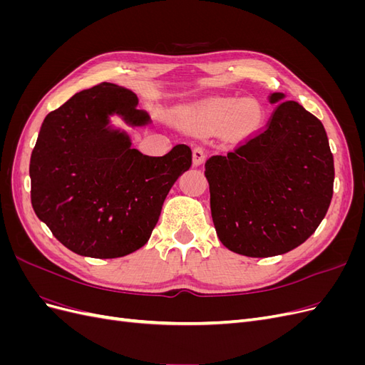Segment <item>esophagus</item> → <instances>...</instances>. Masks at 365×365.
Here are the masks:
<instances>
[{"mask_svg":"<svg viewBox=\"0 0 365 365\" xmlns=\"http://www.w3.org/2000/svg\"><path fill=\"white\" fill-rule=\"evenodd\" d=\"M204 160H205V150H204V148L196 146L193 149V164L195 165H200V164L204 163Z\"/></svg>","mask_w":365,"mask_h":365,"instance_id":"1","label":"esophagus"}]
</instances>
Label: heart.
Masks as SVG:
<instances>
[{
  "label": "heart",
  "mask_w": 365,
  "mask_h": 365,
  "mask_svg": "<svg viewBox=\"0 0 365 365\" xmlns=\"http://www.w3.org/2000/svg\"><path fill=\"white\" fill-rule=\"evenodd\" d=\"M262 106L254 98H215L187 114V123L196 129H217L227 125L237 135L257 129L262 121Z\"/></svg>",
  "instance_id": "heart-1"
}]
</instances>
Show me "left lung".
Here are the masks:
<instances>
[{"instance_id": "8db88e82", "label": "left lung", "mask_w": 365, "mask_h": 365, "mask_svg": "<svg viewBox=\"0 0 365 365\" xmlns=\"http://www.w3.org/2000/svg\"><path fill=\"white\" fill-rule=\"evenodd\" d=\"M283 93L267 129L205 163L219 240L248 257L284 254L314 235L334 195V157L322 121Z\"/></svg>"}]
</instances>
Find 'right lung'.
<instances>
[{
  "mask_svg": "<svg viewBox=\"0 0 365 365\" xmlns=\"http://www.w3.org/2000/svg\"><path fill=\"white\" fill-rule=\"evenodd\" d=\"M137 96L114 83L74 94L41 126L30 158L31 205L62 245L79 256L115 259L146 245L169 190L190 169L192 150L176 145L164 157L130 148L125 130L146 126Z\"/></svg>",
  "mask_w": 365,
  "mask_h": 365,
  "instance_id": "add662e5",
  "label": "right lung"
}]
</instances>
